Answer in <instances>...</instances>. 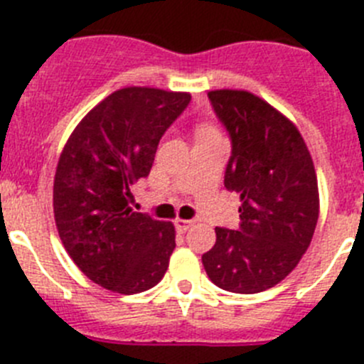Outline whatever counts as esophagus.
<instances>
[{"instance_id": "obj_1", "label": "esophagus", "mask_w": 364, "mask_h": 364, "mask_svg": "<svg viewBox=\"0 0 364 364\" xmlns=\"http://www.w3.org/2000/svg\"><path fill=\"white\" fill-rule=\"evenodd\" d=\"M191 224H193V220H186V218H176L175 220V226L180 233H186V231L191 228Z\"/></svg>"}]
</instances>
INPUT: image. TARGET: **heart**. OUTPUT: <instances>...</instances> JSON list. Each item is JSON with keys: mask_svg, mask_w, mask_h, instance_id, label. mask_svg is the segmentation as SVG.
Instances as JSON below:
<instances>
[{"mask_svg": "<svg viewBox=\"0 0 364 364\" xmlns=\"http://www.w3.org/2000/svg\"><path fill=\"white\" fill-rule=\"evenodd\" d=\"M217 127L211 124H205V122H202V124L197 125V129H195V134L197 136H205V134H217Z\"/></svg>", "mask_w": 364, "mask_h": 364, "instance_id": "b5f03b06", "label": "heart"}]
</instances>
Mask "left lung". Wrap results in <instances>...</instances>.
<instances>
[{"label":"left lung","instance_id":"1","mask_svg":"<svg viewBox=\"0 0 364 364\" xmlns=\"http://www.w3.org/2000/svg\"><path fill=\"white\" fill-rule=\"evenodd\" d=\"M231 136L224 186L240 197V230L215 228L202 255L222 290L259 294L286 279L302 259L319 218L314 160L297 125L266 100L240 89L208 92Z\"/></svg>","mask_w":364,"mask_h":364}]
</instances>
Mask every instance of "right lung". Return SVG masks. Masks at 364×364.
Wrapping results in <instances>:
<instances>
[{
  "instance_id": "obj_1",
  "label": "right lung",
  "mask_w": 364,
  "mask_h": 364,
  "mask_svg": "<svg viewBox=\"0 0 364 364\" xmlns=\"http://www.w3.org/2000/svg\"><path fill=\"white\" fill-rule=\"evenodd\" d=\"M189 100V92L124 87L87 112L63 146L53 188L58 235L74 264L105 290L146 291L169 266L173 222L134 213L129 198Z\"/></svg>"
}]
</instances>
